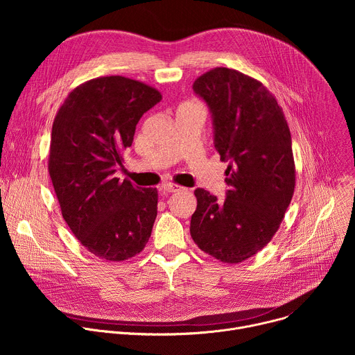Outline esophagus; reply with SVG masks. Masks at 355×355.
I'll return each instance as SVG.
<instances>
[{"label": "esophagus", "instance_id": "obj_1", "mask_svg": "<svg viewBox=\"0 0 355 355\" xmlns=\"http://www.w3.org/2000/svg\"><path fill=\"white\" fill-rule=\"evenodd\" d=\"M162 189H163L164 192H180V191H182V189H185V188L181 187V185H177V184H163V185H162Z\"/></svg>", "mask_w": 355, "mask_h": 355}]
</instances>
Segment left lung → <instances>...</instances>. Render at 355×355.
Here are the masks:
<instances>
[{"mask_svg":"<svg viewBox=\"0 0 355 355\" xmlns=\"http://www.w3.org/2000/svg\"><path fill=\"white\" fill-rule=\"evenodd\" d=\"M192 88L212 111L230 189L223 202L195 189L191 237L216 260L239 264L271 241L291 204L296 170L289 126L274 94L237 70L215 67Z\"/></svg>","mask_w":355,"mask_h":355,"instance_id":"left-lung-1","label":"left lung"}]
</instances>
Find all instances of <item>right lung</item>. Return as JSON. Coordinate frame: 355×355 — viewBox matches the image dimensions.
<instances>
[{
  "mask_svg": "<svg viewBox=\"0 0 355 355\" xmlns=\"http://www.w3.org/2000/svg\"><path fill=\"white\" fill-rule=\"evenodd\" d=\"M162 98L137 80L98 77L71 89L55 116L49 174L70 230L101 260H129L150 239L157 189L119 181L114 173L137 122Z\"/></svg>",
  "mask_w": 355,
  "mask_h": 355,
  "instance_id": "add662e5",
  "label": "right lung"
}]
</instances>
